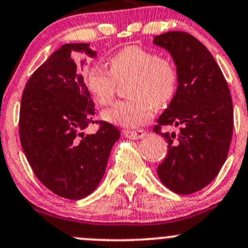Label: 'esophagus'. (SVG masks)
<instances>
[{
    "label": "esophagus",
    "instance_id": "esophagus-1",
    "mask_svg": "<svg viewBox=\"0 0 248 248\" xmlns=\"http://www.w3.org/2000/svg\"><path fill=\"white\" fill-rule=\"evenodd\" d=\"M124 135L127 138H131V140H140L145 136V132L143 129H138V131H129V129H124Z\"/></svg>",
    "mask_w": 248,
    "mask_h": 248
}]
</instances>
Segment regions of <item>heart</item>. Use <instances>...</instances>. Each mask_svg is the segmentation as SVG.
Listing matches in <instances>:
<instances>
[{
    "label": "heart",
    "instance_id": "b5f03b06",
    "mask_svg": "<svg viewBox=\"0 0 248 248\" xmlns=\"http://www.w3.org/2000/svg\"><path fill=\"white\" fill-rule=\"evenodd\" d=\"M129 78L132 99L115 103L104 111L103 117L110 124L136 128L152 120L155 108L172 100L179 88V71L170 57L129 45L108 57V69L93 64L83 76L88 92L100 105H108L116 94L117 82Z\"/></svg>",
    "mask_w": 248,
    "mask_h": 248
}]
</instances>
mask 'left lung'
Instances as JSON below:
<instances>
[{"instance_id":"1","label":"left lung","mask_w":248,"mask_h":248,"mask_svg":"<svg viewBox=\"0 0 248 248\" xmlns=\"http://www.w3.org/2000/svg\"><path fill=\"white\" fill-rule=\"evenodd\" d=\"M154 44L166 48L179 71L177 92L154 132L168 142L158 166L160 181L175 193L201 191L218 176L230 149L233 108L230 89L208 48L186 31H168ZM177 126L179 134L163 132Z\"/></svg>"}]
</instances>
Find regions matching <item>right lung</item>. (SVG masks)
I'll return each instance as SVG.
<instances>
[{"mask_svg":"<svg viewBox=\"0 0 248 248\" xmlns=\"http://www.w3.org/2000/svg\"><path fill=\"white\" fill-rule=\"evenodd\" d=\"M89 44H66L30 76L19 110V138L39 181L60 197L80 200L92 193L105 173L117 127L95 121V106L80 71ZM96 123L98 131L82 129Z\"/></svg>","mask_w":248,"mask_h":248,"instance_id":"1","label":"right lung"}]
</instances>
